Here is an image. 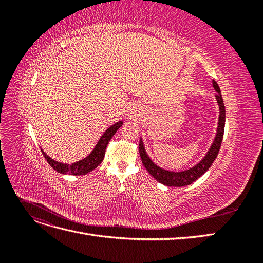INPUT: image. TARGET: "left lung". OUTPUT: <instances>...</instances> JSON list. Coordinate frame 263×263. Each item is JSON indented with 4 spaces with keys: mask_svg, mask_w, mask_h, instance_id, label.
<instances>
[{
    "mask_svg": "<svg viewBox=\"0 0 263 263\" xmlns=\"http://www.w3.org/2000/svg\"><path fill=\"white\" fill-rule=\"evenodd\" d=\"M213 85L214 89L216 90V100L218 102L219 105V118H218V127H217V134L216 137H215V140L213 142V145L211 149L209 150L208 155H206L200 163H197L193 168H191L185 171H181V172H173V171H166L161 168H159L158 165H156L153 161L150 160L149 157L146 154V150L144 148V144L140 139L139 141V155L141 158L142 164L145 165V168L147 171L153 176L158 182L162 183V184L166 186H186L191 183H193L196 181L198 178L209 170L212 163L214 162L215 159H216L220 145L222 141V136H224V128H225V118H226V110H225V105H224V101H222L221 94H220V89L217 84V82L213 80Z\"/></svg>",
    "mask_w": 263,
    "mask_h": 263,
    "instance_id": "obj_1",
    "label": "left lung"
}]
</instances>
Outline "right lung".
Listing matches in <instances>:
<instances>
[{
  "label": "right lung",
  "instance_id": "add662e5",
  "mask_svg": "<svg viewBox=\"0 0 263 263\" xmlns=\"http://www.w3.org/2000/svg\"><path fill=\"white\" fill-rule=\"evenodd\" d=\"M122 125H123V122H117L116 124L110 126L109 128L103 134V136L100 138L99 142L93 149L92 153L86 158L82 159V160L74 162L72 164H66V163L54 161L53 159L47 156L42 150L43 155L46 158V160L48 161V163L51 165V168L54 169L57 172L62 174H71V176H83V174H86L91 172L92 170H94L103 161L105 155V150L109 140L112 139L117 129Z\"/></svg>",
  "mask_w": 263,
  "mask_h": 263
}]
</instances>
